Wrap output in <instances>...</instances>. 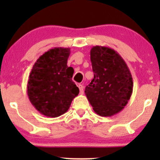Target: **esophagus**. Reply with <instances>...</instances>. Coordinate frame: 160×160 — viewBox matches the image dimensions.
<instances>
[{
  "instance_id": "obj_1",
  "label": "esophagus",
  "mask_w": 160,
  "mask_h": 160,
  "mask_svg": "<svg viewBox=\"0 0 160 160\" xmlns=\"http://www.w3.org/2000/svg\"><path fill=\"white\" fill-rule=\"evenodd\" d=\"M79 89H80V94H83L84 93V90H83V86L82 84H79Z\"/></svg>"
}]
</instances>
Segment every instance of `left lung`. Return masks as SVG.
Returning a JSON list of instances; mask_svg holds the SVG:
<instances>
[{
	"label": "left lung",
	"mask_w": 160,
	"mask_h": 160,
	"mask_svg": "<svg viewBox=\"0 0 160 160\" xmlns=\"http://www.w3.org/2000/svg\"><path fill=\"white\" fill-rule=\"evenodd\" d=\"M90 61L93 79L85 94L95 113L111 117L123 110L133 90L131 72L122 56L106 46H93Z\"/></svg>",
	"instance_id": "obj_1"
}]
</instances>
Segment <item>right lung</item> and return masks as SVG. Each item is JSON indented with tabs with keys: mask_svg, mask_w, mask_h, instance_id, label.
<instances>
[{
	"mask_svg": "<svg viewBox=\"0 0 160 160\" xmlns=\"http://www.w3.org/2000/svg\"><path fill=\"white\" fill-rule=\"evenodd\" d=\"M70 48L55 47L43 53L28 77L27 93L30 102L46 117L67 112L79 88L72 80L73 69L67 67Z\"/></svg>",
	"mask_w": 160,
	"mask_h": 160,
	"instance_id": "add662e5",
	"label": "right lung"
}]
</instances>
